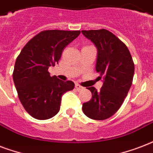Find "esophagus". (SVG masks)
<instances>
[{
  "instance_id": "esophagus-1",
  "label": "esophagus",
  "mask_w": 153,
  "mask_h": 153,
  "mask_svg": "<svg viewBox=\"0 0 153 153\" xmlns=\"http://www.w3.org/2000/svg\"><path fill=\"white\" fill-rule=\"evenodd\" d=\"M82 88H83V87L80 86V85H79V84H76V85H75V89H76L78 91H80L81 90H82Z\"/></svg>"
}]
</instances>
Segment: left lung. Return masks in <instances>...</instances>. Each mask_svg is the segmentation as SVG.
I'll return each instance as SVG.
<instances>
[{
  "instance_id": "obj_1",
  "label": "left lung",
  "mask_w": 153,
  "mask_h": 153,
  "mask_svg": "<svg viewBox=\"0 0 153 153\" xmlns=\"http://www.w3.org/2000/svg\"><path fill=\"white\" fill-rule=\"evenodd\" d=\"M98 50L96 71L103 85L99 91L88 87L92 94L89 102L82 104L86 116L94 120H105L116 113L132 86L134 63L128 48L108 30L82 31Z\"/></svg>"
}]
</instances>
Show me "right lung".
<instances>
[{"label":"right lung","instance_id":"right-lung-1","mask_svg":"<svg viewBox=\"0 0 153 153\" xmlns=\"http://www.w3.org/2000/svg\"><path fill=\"white\" fill-rule=\"evenodd\" d=\"M80 31L46 30L27 42L16 60L13 78L21 104L34 118L47 120L59 111L63 94L74 83L51 77L48 68L59 62L62 50Z\"/></svg>","mask_w":153,"mask_h":153}]
</instances>
